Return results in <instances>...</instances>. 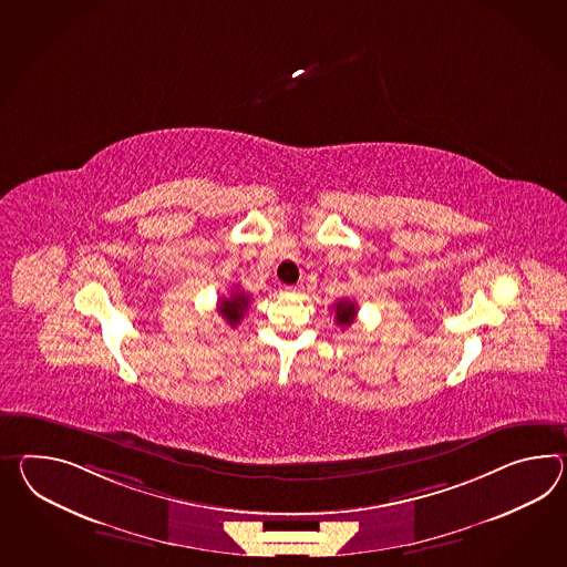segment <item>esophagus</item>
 I'll list each match as a JSON object with an SVG mask.
<instances>
[{
  "instance_id": "obj_1",
  "label": "esophagus",
  "mask_w": 567,
  "mask_h": 567,
  "mask_svg": "<svg viewBox=\"0 0 567 567\" xmlns=\"http://www.w3.org/2000/svg\"><path fill=\"white\" fill-rule=\"evenodd\" d=\"M301 289H303L301 285H289V287H285V292H292L295 295V292H301Z\"/></svg>"
}]
</instances>
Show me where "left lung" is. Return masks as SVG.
I'll return each mask as SVG.
<instances>
[{
	"instance_id": "1",
	"label": "left lung",
	"mask_w": 567,
	"mask_h": 567,
	"mask_svg": "<svg viewBox=\"0 0 567 567\" xmlns=\"http://www.w3.org/2000/svg\"><path fill=\"white\" fill-rule=\"evenodd\" d=\"M333 311H336V321H338V326H342V328H348V326H352V321L357 318V303L354 301H348V299H342V301H338L336 307H333Z\"/></svg>"
}]
</instances>
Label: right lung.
<instances>
[{
    "instance_id": "add662e5",
    "label": "right lung",
    "mask_w": 567,
    "mask_h": 567,
    "mask_svg": "<svg viewBox=\"0 0 567 567\" xmlns=\"http://www.w3.org/2000/svg\"><path fill=\"white\" fill-rule=\"evenodd\" d=\"M249 307V297L244 292V290H234V295L231 297H227V299H219V313H221V318L235 328V326H239V321L244 319L246 316V311H248Z\"/></svg>"
}]
</instances>
